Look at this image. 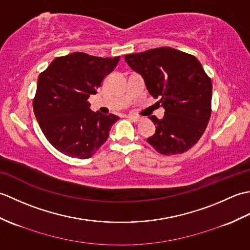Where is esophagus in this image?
Here are the masks:
<instances>
[{
	"instance_id": "1",
	"label": "esophagus",
	"mask_w": 250,
	"mask_h": 250,
	"mask_svg": "<svg viewBox=\"0 0 250 250\" xmlns=\"http://www.w3.org/2000/svg\"><path fill=\"white\" fill-rule=\"evenodd\" d=\"M128 118H129L131 121H133V122H140V121H142V120H143V118H141V117L133 116V115H130V116H128Z\"/></svg>"
}]
</instances>
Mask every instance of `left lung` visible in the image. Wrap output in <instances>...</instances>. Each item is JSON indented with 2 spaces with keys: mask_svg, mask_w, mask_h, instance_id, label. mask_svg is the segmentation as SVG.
<instances>
[{
  "mask_svg": "<svg viewBox=\"0 0 250 250\" xmlns=\"http://www.w3.org/2000/svg\"><path fill=\"white\" fill-rule=\"evenodd\" d=\"M148 92L166 109L162 119L150 116L156 133L147 142L164 156L189 150L203 135L211 115V81L199 60L171 47L126 55Z\"/></svg>",
  "mask_w": 250,
  "mask_h": 250,
  "instance_id": "left-lung-1",
  "label": "left lung"
}]
</instances>
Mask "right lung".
Listing matches in <instances>:
<instances>
[{"instance_id":"1","label":"right lung","mask_w":250,"mask_h":250,"mask_svg":"<svg viewBox=\"0 0 250 250\" xmlns=\"http://www.w3.org/2000/svg\"><path fill=\"white\" fill-rule=\"evenodd\" d=\"M120 57L101 58L83 52L57 57L37 81L33 110L47 141L64 155L87 159L108 139L119 119L90 109L88 99Z\"/></svg>"}]
</instances>
